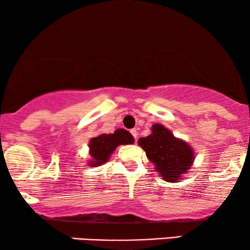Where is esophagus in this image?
<instances>
[{"label": "esophagus", "mask_w": 250, "mask_h": 250, "mask_svg": "<svg viewBox=\"0 0 250 250\" xmlns=\"http://www.w3.org/2000/svg\"><path fill=\"white\" fill-rule=\"evenodd\" d=\"M130 132H131L133 138L137 139V136H138V131H137V129H131V130H130Z\"/></svg>", "instance_id": "esophagus-1"}]
</instances>
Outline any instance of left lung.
<instances>
[{"mask_svg":"<svg viewBox=\"0 0 250 250\" xmlns=\"http://www.w3.org/2000/svg\"><path fill=\"white\" fill-rule=\"evenodd\" d=\"M149 136L138 139L147 159L155 165V172L167 182L184 179L195 161V150L186 140L178 138L161 124L152 125Z\"/></svg>","mask_w":250,"mask_h":250,"instance_id":"left-lung-1","label":"left lung"}]
</instances>
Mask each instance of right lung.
Returning a JSON list of instances; mask_svg holds the SVG:
<instances>
[{"label":"right lung","mask_w":250,"mask_h":250,"mask_svg":"<svg viewBox=\"0 0 250 250\" xmlns=\"http://www.w3.org/2000/svg\"><path fill=\"white\" fill-rule=\"evenodd\" d=\"M135 143L131 133L125 129H117L113 133H102L89 140L90 160L87 164L90 167H101L108 162L115 148L120 145H130Z\"/></svg>","instance_id":"obj_1"}]
</instances>
